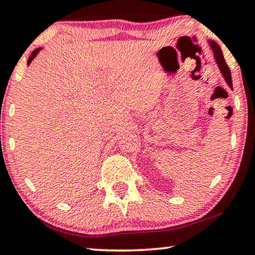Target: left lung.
<instances>
[{
  "mask_svg": "<svg viewBox=\"0 0 255 255\" xmlns=\"http://www.w3.org/2000/svg\"><path fill=\"white\" fill-rule=\"evenodd\" d=\"M208 44H209L211 51H213L215 62H216L218 69H220L222 76H223V78H224V81L227 82V84L229 85V88H230L231 90H234V88H232L231 71H230V69H229L227 62H225L223 53H222V49L220 47V45H218L216 41L210 40V39H208Z\"/></svg>",
  "mask_w": 255,
  "mask_h": 255,
  "instance_id": "left-lung-1",
  "label": "left lung"
}]
</instances>
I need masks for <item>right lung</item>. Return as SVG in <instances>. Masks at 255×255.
<instances>
[{"label":"right lung","instance_id":"1","mask_svg":"<svg viewBox=\"0 0 255 255\" xmlns=\"http://www.w3.org/2000/svg\"><path fill=\"white\" fill-rule=\"evenodd\" d=\"M42 48H44V47H39V48H37V49H34V51L31 53V55H30V57H28V60H27V66H30V63L32 62V61H33L34 57L38 55V53L40 52Z\"/></svg>","mask_w":255,"mask_h":255}]
</instances>
